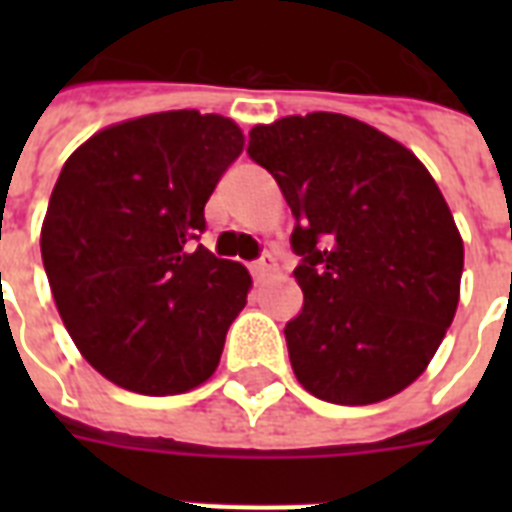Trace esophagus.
Segmentation results:
<instances>
[{
    "label": "esophagus",
    "mask_w": 512,
    "mask_h": 512,
    "mask_svg": "<svg viewBox=\"0 0 512 512\" xmlns=\"http://www.w3.org/2000/svg\"><path fill=\"white\" fill-rule=\"evenodd\" d=\"M273 263H276V257H273L271 252H263V255L252 263V273H255V276H265V273L273 268Z\"/></svg>",
    "instance_id": "34e87169"
}]
</instances>
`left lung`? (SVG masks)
<instances>
[{
  "label": "left lung",
  "mask_w": 512,
  "mask_h": 512,
  "mask_svg": "<svg viewBox=\"0 0 512 512\" xmlns=\"http://www.w3.org/2000/svg\"><path fill=\"white\" fill-rule=\"evenodd\" d=\"M247 154L295 215L305 303L284 337L297 380L329 404L396 396L460 303L465 252L436 180L401 143L327 111L252 127Z\"/></svg>",
  "instance_id": "obj_1"
}]
</instances>
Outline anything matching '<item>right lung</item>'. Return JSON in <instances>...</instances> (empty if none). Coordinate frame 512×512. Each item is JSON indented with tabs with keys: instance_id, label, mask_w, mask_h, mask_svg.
I'll return each mask as SVG.
<instances>
[{
	"instance_id": "add662e5",
	"label": "right lung",
	"mask_w": 512,
	"mask_h": 512,
	"mask_svg": "<svg viewBox=\"0 0 512 512\" xmlns=\"http://www.w3.org/2000/svg\"><path fill=\"white\" fill-rule=\"evenodd\" d=\"M241 146L225 116L164 111L92 135L63 164L42 225L44 271L76 348L116 385L175 396L220 364L252 279L199 239Z\"/></svg>"
}]
</instances>
